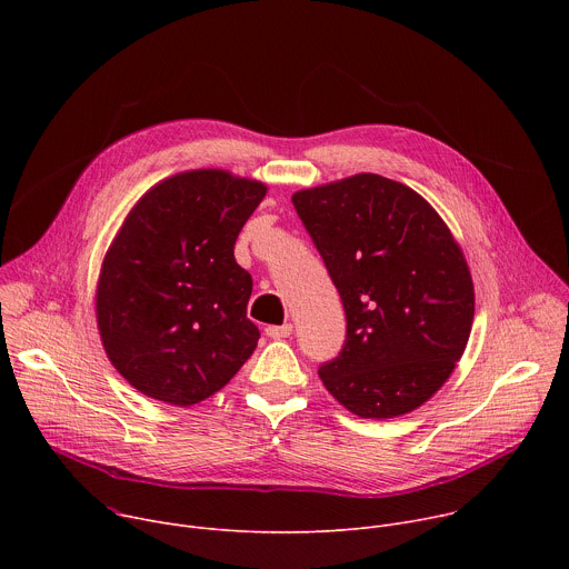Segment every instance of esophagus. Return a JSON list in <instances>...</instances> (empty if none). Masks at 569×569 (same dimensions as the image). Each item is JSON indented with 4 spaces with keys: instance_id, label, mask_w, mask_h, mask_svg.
<instances>
[{
    "instance_id": "1",
    "label": "esophagus",
    "mask_w": 569,
    "mask_h": 569,
    "mask_svg": "<svg viewBox=\"0 0 569 569\" xmlns=\"http://www.w3.org/2000/svg\"><path fill=\"white\" fill-rule=\"evenodd\" d=\"M266 336L272 340H286L292 336V323H281V327H268Z\"/></svg>"
}]
</instances>
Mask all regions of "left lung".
<instances>
[{
	"label": "left lung",
	"instance_id": "left-lung-1",
	"mask_svg": "<svg viewBox=\"0 0 569 569\" xmlns=\"http://www.w3.org/2000/svg\"><path fill=\"white\" fill-rule=\"evenodd\" d=\"M292 204L342 297L347 340L319 378L362 419L408 415L461 358L475 290L459 242L417 191L376 173L303 189Z\"/></svg>",
	"mask_w": 569,
	"mask_h": 569
}]
</instances>
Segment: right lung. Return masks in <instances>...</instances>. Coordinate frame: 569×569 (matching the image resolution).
Here are the masks:
<instances>
[{"mask_svg":"<svg viewBox=\"0 0 569 569\" xmlns=\"http://www.w3.org/2000/svg\"><path fill=\"white\" fill-rule=\"evenodd\" d=\"M266 193L257 180L198 169L161 180L126 216L101 266L97 321L137 391L189 408L254 353L252 277L233 246Z\"/></svg>","mask_w":569,"mask_h":569,"instance_id":"obj_1","label":"right lung"}]
</instances>
